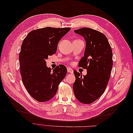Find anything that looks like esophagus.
Segmentation results:
<instances>
[{"label":"esophagus","mask_w":133,"mask_h":133,"mask_svg":"<svg viewBox=\"0 0 133 133\" xmlns=\"http://www.w3.org/2000/svg\"><path fill=\"white\" fill-rule=\"evenodd\" d=\"M67 71H68V73H71V74L73 73V70L70 68H67Z\"/></svg>","instance_id":"1"}]
</instances>
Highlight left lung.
<instances>
[{
    "label": "left lung",
    "instance_id": "obj_1",
    "mask_svg": "<svg viewBox=\"0 0 133 133\" xmlns=\"http://www.w3.org/2000/svg\"><path fill=\"white\" fill-rule=\"evenodd\" d=\"M86 41L84 57L78 66L87 70L86 75L74 71L75 82L73 91L75 97L83 104H91L105 91L112 67V53L106 36L89 28L75 30Z\"/></svg>",
    "mask_w": 133,
    "mask_h": 133
}]
</instances>
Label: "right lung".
<instances>
[{
  "label": "right lung",
  "instance_id": "obj_1",
  "mask_svg": "<svg viewBox=\"0 0 133 133\" xmlns=\"http://www.w3.org/2000/svg\"><path fill=\"white\" fill-rule=\"evenodd\" d=\"M70 29L40 28L31 31L24 39L19 56L20 72L28 93L37 101L53 98L66 74L65 66L59 65L52 71L45 60L56 53L59 41Z\"/></svg>",
  "mask_w": 133,
  "mask_h": 133
}]
</instances>
